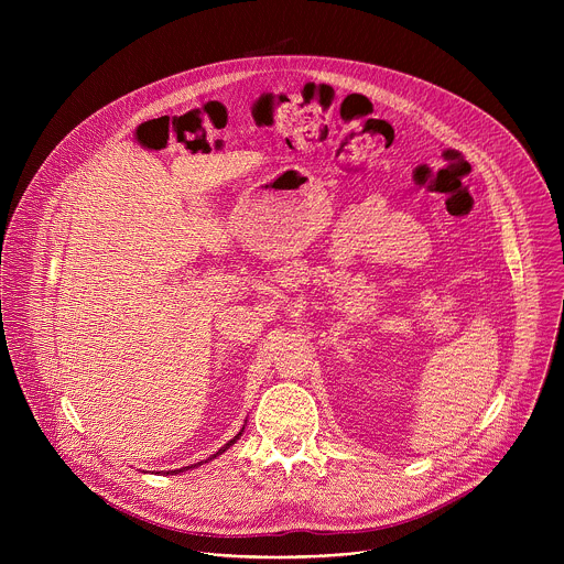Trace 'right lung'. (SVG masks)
Wrapping results in <instances>:
<instances>
[{"label": "right lung", "instance_id": "1", "mask_svg": "<svg viewBox=\"0 0 564 564\" xmlns=\"http://www.w3.org/2000/svg\"><path fill=\"white\" fill-rule=\"evenodd\" d=\"M246 424H248V420L243 422V426H240V431L231 437V440H227L216 453H212L207 459H200V462H194V464H187V466H181V468H170V470H144V468H138V470H142V473H163V475H176V473H185V470H189V468H196V466H203V464H207V462H212V459H216L218 455H223L229 446H234L238 440H240V435H243V431H246Z\"/></svg>", "mask_w": 564, "mask_h": 564}]
</instances>
